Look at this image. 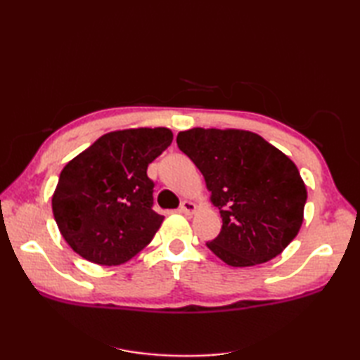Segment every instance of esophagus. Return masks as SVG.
<instances>
[{
  "label": "esophagus",
  "instance_id": "obj_1",
  "mask_svg": "<svg viewBox=\"0 0 360 360\" xmlns=\"http://www.w3.org/2000/svg\"><path fill=\"white\" fill-rule=\"evenodd\" d=\"M196 210V205H195V202H192V201H182L181 202V205H179V212H182V213H186V215H192V213Z\"/></svg>",
  "mask_w": 360,
  "mask_h": 360
}]
</instances>
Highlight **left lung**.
<instances>
[{
  "label": "left lung",
  "mask_w": 360,
  "mask_h": 360,
  "mask_svg": "<svg viewBox=\"0 0 360 360\" xmlns=\"http://www.w3.org/2000/svg\"><path fill=\"white\" fill-rule=\"evenodd\" d=\"M204 176L223 218L207 248L229 266L269 262L303 223L307 187L295 164L262 136L244 129L192 128L176 137Z\"/></svg>",
  "instance_id": "8db88e82"
}]
</instances>
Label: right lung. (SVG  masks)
I'll list each match as a JSON object with an SVG mask.
<instances>
[{
    "instance_id": "right-lung-1",
    "label": "right lung",
    "mask_w": 360,
    "mask_h": 360,
    "mask_svg": "<svg viewBox=\"0 0 360 360\" xmlns=\"http://www.w3.org/2000/svg\"><path fill=\"white\" fill-rule=\"evenodd\" d=\"M173 141L168 128L106 133L65 165L52 195L60 233L82 258L127 263L153 240L164 217L153 210L151 164Z\"/></svg>"
}]
</instances>
